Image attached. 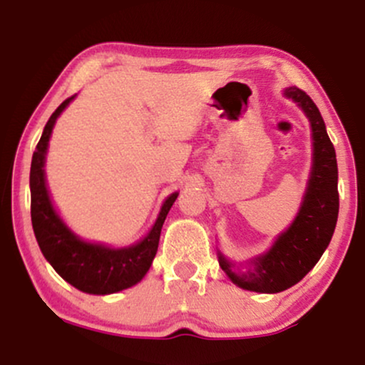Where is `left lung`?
I'll list each match as a JSON object with an SVG mask.
<instances>
[{"label":"left lung","instance_id":"obj_1","mask_svg":"<svg viewBox=\"0 0 365 365\" xmlns=\"http://www.w3.org/2000/svg\"><path fill=\"white\" fill-rule=\"evenodd\" d=\"M284 93L305 110L312 124L314 168L305 201L293 225L279 235L267 255L255 259V270L235 274L234 265L218 256L220 267L232 282L256 293H280L305 277L329 246L339 211L336 152L322 115L314 100L299 88L291 86Z\"/></svg>","mask_w":365,"mask_h":365}]
</instances>
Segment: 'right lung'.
<instances>
[{"instance_id":"obj_1","label":"right lung","mask_w":365,"mask_h":365,"mask_svg":"<svg viewBox=\"0 0 365 365\" xmlns=\"http://www.w3.org/2000/svg\"><path fill=\"white\" fill-rule=\"evenodd\" d=\"M71 98L63 100L50 115L31 163V220L39 250L55 272L83 293L110 294L135 286L149 272L158 253L161 228L168 211L178 194H171L163 204L154 227L142 242L124 250H109L76 237L62 223L51 206L45 185V154L53 124Z\"/></svg>"}]
</instances>
